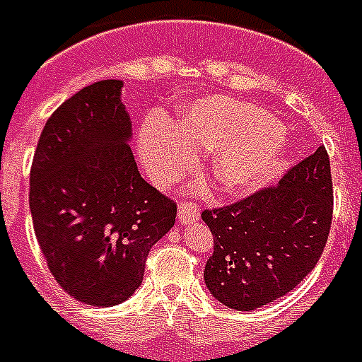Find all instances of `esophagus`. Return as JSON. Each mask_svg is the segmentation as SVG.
I'll use <instances>...</instances> for the list:
<instances>
[{"instance_id": "esophagus-1", "label": "esophagus", "mask_w": 362, "mask_h": 362, "mask_svg": "<svg viewBox=\"0 0 362 362\" xmlns=\"http://www.w3.org/2000/svg\"><path fill=\"white\" fill-rule=\"evenodd\" d=\"M177 216H179V222H181V224H191L194 220H199L201 212L197 209V204L187 202V204H181V206L177 209Z\"/></svg>"}]
</instances>
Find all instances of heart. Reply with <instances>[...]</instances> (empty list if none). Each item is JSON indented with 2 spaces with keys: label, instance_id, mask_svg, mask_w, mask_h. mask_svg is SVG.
<instances>
[{
  "label": "heart",
  "instance_id": "obj_1",
  "mask_svg": "<svg viewBox=\"0 0 362 362\" xmlns=\"http://www.w3.org/2000/svg\"><path fill=\"white\" fill-rule=\"evenodd\" d=\"M199 153H214V191L240 197L265 187L288 168L291 140L273 115L230 97L191 105L175 127L163 119L150 120L138 134L140 161L160 185L191 173Z\"/></svg>",
  "mask_w": 362,
  "mask_h": 362
}]
</instances>
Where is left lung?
I'll return each instance as SVG.
<instances>
[{
	"label": "left lung",
	"instance_id": "obj_1",
	"mask_svg": "<svg viewBox=\"0 0 362 362\" xmlns=\"http://www.w3.org/2000/svg\"><path fill=\"white\" fill-rule=\"evenodd\" d=\"M332 169L324 146L275 187L224 209L204 210L214 235L204 283L228 308L250 312L291 292L316 267L333 212Z\"/></svg>",
	"mask_w": 362,
	"mask_h": 362
}]
</instances>
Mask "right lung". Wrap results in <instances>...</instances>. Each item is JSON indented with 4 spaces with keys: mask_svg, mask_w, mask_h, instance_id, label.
Instances as JSON below:
<instances>
[{
    "mask_svg": "<svg viewBox=\"0 0 362 362\" xmlns=\"http://www.w3.org/2000/svg\"><path fill=\"white\" fill-rule=\"evenodd\" d=\"M120 95V79H103L64 101L30 168V214L48 269L70 296L97 308L134 294L177 214L138 173Z\"/></svg>",
    "mask_w": 362,
    "mask_h": 362,
    "instance_id": "add662e5",
    "label": "right lung"
}]
</instances>
